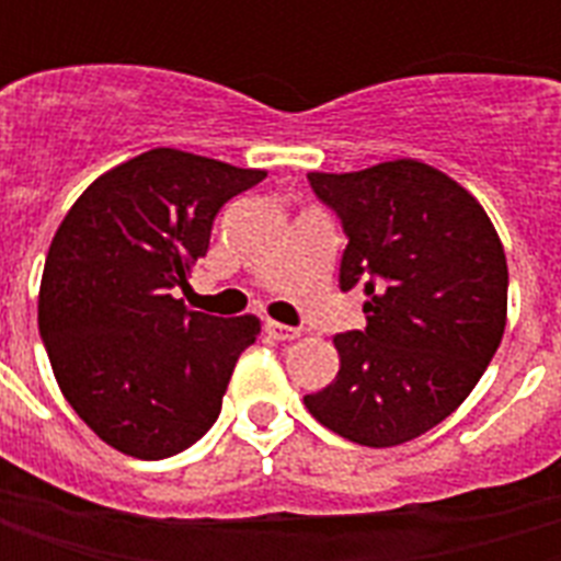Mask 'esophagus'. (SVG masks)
<instances>
[{
  "label": "esophagus",
  "mask_w": 561,
  "mask_h": 561,
  "mask_svg": "<svg viewBox=\"0 0 561 561\" xmlns=\"http://www.w3.org/2000/svg\"><path fill=\"white\" fill-rule=\"evenodd\" d=\"M264 330H267L273 340H279V342H291L300 336V330L288 328V324H279V321H267V324H264Z\"/></svg>",
  "instance_id": "esophagus-1"
}]
</instances>
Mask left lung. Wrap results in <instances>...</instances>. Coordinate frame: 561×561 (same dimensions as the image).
Returning <instances> with one entry per match:
<instances>
[{
  "label": "left lung",
  "mask_w": 561,
  "mask_h": 561,
  "mask_svg": "<svg viewBox=\"0 0 561 561\" xmlns=\"http://www.w3.org/2000/svg\"><path fill=\"white\" fill-rule=\"evenodd\" d=\"M309 185L348 237L340 288H364L366 328L333 336L340 373L306 409L357 445L412 442L457 412L502 342V240L481 204L423 161L312 171Z\"/></svg>",
  "instance_id": "obj_1"
}]
</instances>
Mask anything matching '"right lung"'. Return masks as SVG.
<instances>
[{
	"mask_svg": "<svg viewBox=\"0 0 561 561\" xmlns=\"http://www.w3.org/2000/svg\"><path fill=\"white\" fill-rule=\"evenodd\" d=\"M267 171L159 147L102 173L59 225L38 330L68 405L138 459L195 445L221 412L255 316L185 309L176 288L207 255L213 219Z\"/></svg>",
	"mask_w": 561,
	"mask_h": 561,
	"instance_id": "add662e5",
	"label": "right lung"
}]
</instances>
